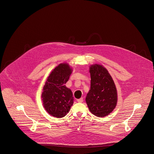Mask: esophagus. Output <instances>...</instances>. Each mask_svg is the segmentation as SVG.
Returning <instances> with one entry per match:
<instances>
[{
    "label": "esophagus",
    "instance_id": "34e87169",
    "mask_svg": "<svg viewBox=\"0 0 154 154\" xmlns=\"http://www.w3.org/2000/svg\"><path fill=\"white\" fill-rule=\"evenodd\" d=\"M77 101H78L79 103H82V102L84 101L83 98H82V97H81V98H80V99H77Z\"/></svg>",
    "mask_w": 154,
    "mask_h": 154
}]
</instances>
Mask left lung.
<instances>
[{"instance_id": "left-lung-1", "label": "left lung", "mask_w": 154, "mask_h": 154, "mask_svg": "<svg viewBox=\"0 0 154 154\" xmlns=\"http://www.w3.org/2000/svg\"><path fill=\"white\" fill-rule=\"evenodd\" d=\"M91 89L86 97L91 113L97 117L108 115L117 104V90L108 70L102 65L90 67Z\"/></svg>"}]
</instances>
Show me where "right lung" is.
Segmentation results:
<instances>
[{
	"label": "right lung",
	"mask_w": 154,
	"mask_h": 154,
	"mask_svg": "<svg viewBox=\"0 0 154 154\" xmlns=\"http://www.w3.org/2000/svg\"><path fill=\"white\" fill-rule=\"evenodd\" d=\"M72 72L68 64L60 63L51 72L43 86V106L54 117H64L73 104L72 92L65 85Z\"/></svg>",
	"instance_id": "add662e5"
}]
</instances>
